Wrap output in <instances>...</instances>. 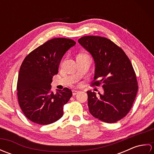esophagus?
Returning <instances> with one entry per match:
<instances>
[{
    "mask_svg": "<svg viewBox=\"0 0 154 154\" xmlns=\"http://www.w3.org/2000/svg\"><path fill=\"white\" fill-rule=\"evenodd\" d=\"M78 93H79V91L73 90V95H75V94H77Z\"/></svg>",
    "mask_w": 154,
    "mask_h": 154,
    "instance_id": "obj_1",
    "label": "esophagus"
}]
</instances>
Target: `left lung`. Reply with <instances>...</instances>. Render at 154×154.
Wrapping results in <instances>:
<instances>
[{"label": "left lung", "mask_w": 154, "mask_h": 154, "mask_svg": "<svg viewBox=\"0 0 154 154\" xmlns=\"http://www.w3.org/2000/svg\"><path fill=\"white\" fill-rule=\"evenodd\" d=\"M78 42L91 54L95 63L92 85L99 86L103 83V94L87 92L89 112L104 122H116L128 113L138 92L131 62L122 49L109 39L87 35Z\"/></svg>", "instance_id": "obj_1"}]
</instances>
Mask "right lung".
Instances as JSON below:
<instances>
[{"mask_svg":"<svg viewBox=\"0 0 154 154\" xmlns=\"http://www.w3.org/2000/svg\"><path fill=\"white\" fill-rule=\"evenodd\" d=\"M76 44L67 38H54L30 52L19 71L17 95L23 113L32 122L47 125L56 122L63 114V106L72 96L65 87L54 94L52 78L58 73L62 57Z\"/></svg>","mask_w":154,"mask_h":154,"instance_id":"add662e5","label":"right lung"}]
</instances>
